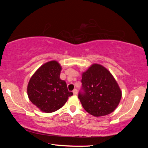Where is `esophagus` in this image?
I'll list each match as a JSON object with an SVG mask.
<instances>
[{
  "label": "esophagus",
  "mask_w": 148,
  "mask_h": 148,
  "mask_svg": "<svg viewBox=\"0 0 148 148\" xmlns=\"http://www.w3.org/2000/svg\"><path fill=\"white\" fill-rule=\"evenodd\" d=\"M72 92H73L74 95H77V89H74Z\"/></svg>",
  "instance_id": "esophagus-1"
}]
</instances>
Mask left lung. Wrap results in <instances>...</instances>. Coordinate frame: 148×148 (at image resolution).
Listing matches in <instances>:
<instances>
[{
	"instance_id": "8db88e82",
	"label": "left lung",
	"mask_w": 148,
	"mask_h": 148,
	"mask_svg": "<svg viewBox=\"0 0 148 148\" xmlns=\"http://www.w3.org/2000/svg\"><path fill=\"white\" fill-rule=\"evenodd\" d=\"M78 98L86 112L95 117L108 115L117 108L121 91L108 69L94 64L82 74Z\"/></svg>"
}]
</instances>
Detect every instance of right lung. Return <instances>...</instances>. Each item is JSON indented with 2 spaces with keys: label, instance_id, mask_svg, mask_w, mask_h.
I'll list each match as a JSON object with an SVG mask.
<instances>
[{
  "label": "right lung",
  "instance_id": "right-lung-1",
  "mask_svg": "<svg viewBox=\"0 0 148 148\" xmlns=\"http://www.w3.org/2000/svg\"><path fill=\"white\" fill-rule=\"evenodd\" d=\"M61 65L55 60L43 64L31 77L27 93L33 104L40 111L49 113L57 111L73 93L69 92L65 81L60 74Z\"/></svg>",
  "mask_w": 148,
  "mask_h": 148
}]
</instances>
